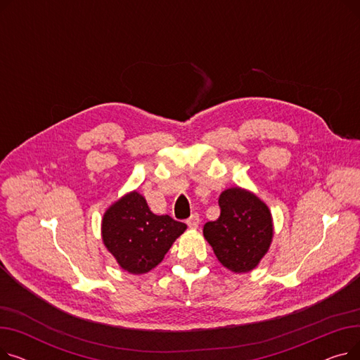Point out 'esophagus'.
<instances>
[{
  "label": "esophagus",
  "mask_w": 360,
  "mask_h": 360,
  "mask_svg": "<svg viewBox=\"0 0 360 360\" xmlns=\"http://www.w3.org/2000/svg\"><path fill=\"white\" fill-rule=\"evenodd\" d=\"M186 224L190 226L191 229H197V228H198V224H200V214H198V213L191 214V217L186 220Z\"/></svg>",
  "instance_id": "obj_1"
}]
</instances>
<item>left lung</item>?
Instances as JSON below:
<instances>
[{
	"label": "left lung",
	"instance_id": "left-lung-1",
	"mask_svg": "<svg viewBox=\"0 0 360 360\" xmlns=\"http://www.w3.org/2000/svg\"><path fill=\"white\" fill-rule=\"evenodd\" d=\"M220 217L204 224V236L217 259L235 273L251 271L266 255L273 238L269 207L242 188H229L219 198Z\"/></svg>",
	"mask_w": 360,
	"mask_h": 360
}]
</instances>
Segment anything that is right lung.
I'll return each instance as SVG.
<instances>
[{
  "mask_svg": "<svg viewBox=\"0 0 360 360\" xmlns=\"http://www.w3.org/2000/svg\"><path fill=\"white\" fill-rule=\"evenodd\" d=\"M185 229L182 221L151 213L144 197L136 191L112 204L102 220L106 248L132 274L155 269Z\"/></svg>",
  "mask_w": 360,
  "mask_h": 360,
  "instance_id": "obj_1",
  "label": "right lung"
}]
</instances>
